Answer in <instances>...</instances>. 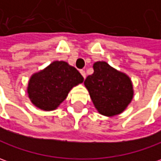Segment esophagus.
<instances>
[{"instance_id": "34e87169", "label": "esophagus", "mask_w": 161, "mask_h": 161, "mask_svg": "<svg viewBox=\"0 0 161 161\" xmlns=\"http://www.w3.org/2000/svg\"><path fill=\"white\" fill-rule=\"evenodd\" d=\"M80 73H81V75L83 76V77H84V78H85V76H86V73H85V70H83V69H81V70H80Z\"/></svg>"}]
</instances>
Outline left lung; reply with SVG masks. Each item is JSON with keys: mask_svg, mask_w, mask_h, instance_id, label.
<instances>
[{"mask_svg": "<svg viewBox=\"0 0 161 161\" xmlns=\"http://www.w3.org/2000/svg\"><path fill=\"white\" fill-rule=\"evenodd\" d=\"M93 69V74L86 77L85 85L96 109L106 116L123 112L133 98L130 77L106 62H95Z\"/></svg>", "mask_w": 161, "mask_h": 161, "instance_id": "8db88e82", "label": "left lung"}]
</instances>
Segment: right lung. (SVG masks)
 Returning a JSON list of instances; mask_svg holds the SVG:
<instances>
[{
  "instance_id": "1",
  "label": "right lung",
  "mask_w": 161,
  "mask_h": 161,
  "mask_svg": "<svg viewBox=\"0 0 161 161\" xmlns=\"http://www.w3.org/2000/svg\"><path fill=\"white\" fill-rule=\"evenodd\" d=\"M76 68L65 62H52L41 71L33 74L28 84V96L37 108L51 111L58 108L69 91L83 83Z\"/></svg>"
}]
</instances>
